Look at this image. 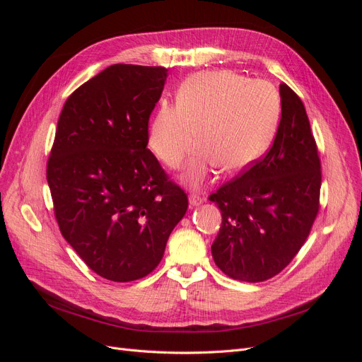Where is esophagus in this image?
<instances>
[{"label": "esophagus", "mask_w": 362, "mask_h": 362, "mask_svg": "<svg viewBox=\"0 0 362 362\" xmlns=\"http://www.w3.org/2000/svg\"><path fill=\"white\" fill-rule=\"evenodd\" d=\"M204 201H205V196L201 194V193L193 192V193L189 194V202H190L192 206H198V205H201Z\"/></svg>", "instance_id": "esophagus-1"}]
</instances>
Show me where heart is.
<instances>
[{
  "mask_svg": "<svg viewBox=\"0 0 362 362\" xmlns=\"http://www.w3.org/2000/svg\"><path fill=\"white\" fill-rule=\"evenodd\" d=\"M279 113V95L267 81L233 71L199 72L182 83L177 104L160 105L148 144L163 164L178 169L198 144L199 129L204 148L185 172V180L198 185L218 166L235 173L261 158Z\"/></svg>",
  "mask_w": 362,
  "mask_h": 362,
  "instance_id": "1",
  "label": "heart"
}]
</instances>
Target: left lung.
<instances>
[{
	"label": "left lung",
	"mask_w": 362,
	"mask_h": 362,
	"mask_svg": "<svg viewBox=\"0 0 362 362\" xmlns=\"http://www.w3.org/2000/svg\"><path fill=\"white\" fill-rule=\"evenodd\" d=\"M273 145L210 194L222 213L211 246L216 266L237 281L261 282L286 269L320 208L322 163L303 103L282 83Z\"/></svg>",
	"instance_id": "left-lung-1"
}]
</instances>
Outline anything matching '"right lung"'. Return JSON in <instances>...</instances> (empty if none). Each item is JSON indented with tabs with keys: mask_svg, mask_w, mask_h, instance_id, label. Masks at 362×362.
Instances as JSON below:
<instances>
[{
	"mask_svg": "<svg viewBox=\"0 0 362 362\" xmlns=\"http://www.w3.org/2000/svg\"><path fill=\"white\" fill-rule=\"evenodd\" d=\"M168 69L112 64L63 105L47 164L64 240L96 275L145 278L187 211L185 192L148 146Z\"/></svg>",
	"mask_w": 362,
	"mask_h": 362,
	"instance_id": "right-lung-1",
	"label": "right lung"
}]
</instances>
